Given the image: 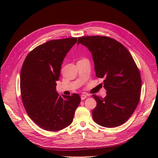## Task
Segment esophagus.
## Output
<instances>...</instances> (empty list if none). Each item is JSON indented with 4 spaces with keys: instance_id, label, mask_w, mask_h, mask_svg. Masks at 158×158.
Listing matches in <instances>:
<instances>
[{
    "instance_id": "34e87169",
    "label": "esophagus",
    "mask_w": 158,
    "mask_h": 158,
    "mask_svg": "<svg viewBox=\"0 0 158 158\" xmlns=\"http://www.w3.org/2000/svg\"><path fill=\"white\" fill-rule=\"evenodd\" d=\"M81 98L82 100H84V99H85V98H87V95H85V94H82V95H81Z\"/></svg>"
}]
</instances>
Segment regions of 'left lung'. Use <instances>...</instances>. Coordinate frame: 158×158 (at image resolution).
Returning <instances> with one entry per match:
<instances>
[{
	"mask_svg": "<svg viewBox=\"0 0 158 158\" xmlns=\"http://www.w3.org/2000/svg\"><path fill=\"white\" fill-rule=\"evenodd\" d=\"M78 44L92 52L96 76L104 78L106 96L92 95L97 102L92 117L105 127H114L125 123L134 113L139 101L142 79L137 65L128 50L108 36L79 37Z\"/></svg>",
	"mask_w": 158,
	"mask_h": 158,
	"instance_id": "1",
	"label": "left lung"
}]
</instances>
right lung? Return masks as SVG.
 Segmentation results:
<instances>
[{
	"mask_svg": "<svg viewBox=\"0 0 158 158\" xmlns=\"http://www.w3.org/2000/svg\"><path fill=\"white\" fill-rule=\"evenodd\" d=\"M77 38L52 40L31 51L20 72V92L31 119L41 129L57 131L70 126L81 102L77 94L60 96L56 81L64 58Z\"/></svg>",
	"mask_w": 158,
	"mask_h": 158,
	"instance_id": "right-lung-1",
	"label": "right lung"
}]
</instances>
